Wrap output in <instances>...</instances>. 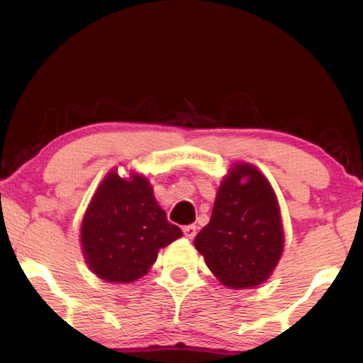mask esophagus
<instances>
[{
    "mask_svg": "<svg viewBox=\"0 0 363 363\" xmlns=\"http://www.w3.org/2000/svg\"><path fill=\"white\" fill-rule=\"evenodd\" d=\"M183 233H185L186 238H194V235H196V225H185L183 227Z\"/></svg>",
    "mask_w": 363,
    "mask_h": 363,
    "instance_id": "1",
    "label": "esophagus"
}]
</instances>
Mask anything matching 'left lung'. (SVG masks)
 Listing matches in <instances>:
<instances>
[{"mask_svg":"<svg viewBox=\"0 0 363 363\" xmlns=\"http://www.w3.org/2000/svg\"><path fill=\"white\" fill-rule=\"evenodd\" d=\"M194 247L230 289L256 287L271 276L282 255L284 230L274 189L256 167L235 164L224 177Z\"/></svg>","mask_w":363,"mask_h":363,"instance_id":"obj_1","label":"left lung"}]
</instances>
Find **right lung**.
<instances>
[{
	"label": "right lung",
	"instance_id": "obj_1",
	"mask_svg": "<svg viewBox=\"0 0 363 363\" xmlns=\"http://www.w3.org/2000/svg\"><path fill=\"white\" fill-rule=\"evenodd\" d=\"M183 232L167 220L144 175L130 180L115 170L104 178L81 225L86 263L107 282L141 279L167 247Z\"/></svg>",
	"mask_w": 363,
	"mask_h": 363
}]
</instances>
